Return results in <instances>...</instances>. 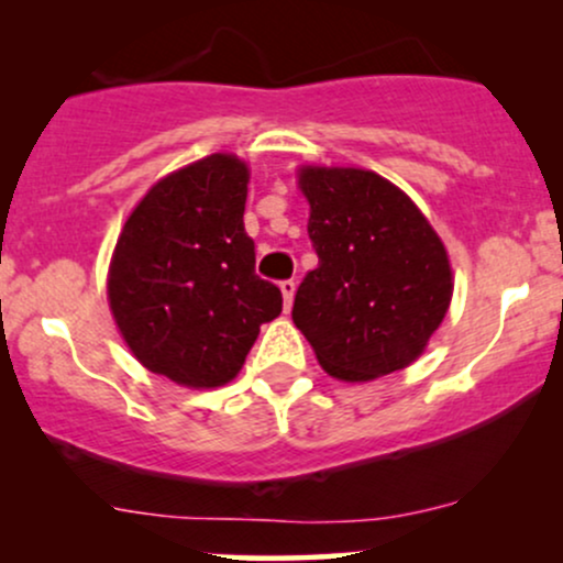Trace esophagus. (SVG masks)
Returning a JSON list of instances; mask_svg holds the SVG:
<instances>
[{
	"mask_svg": "<svg viewBox=\"0 0 563 563\" xmlns=\"http://www.w3.org/2000/svg\"><path fill=\"white\" fill-rule=\"evenodd\" d=\"M280 290H283V301H286V309H290V303H294V294H296V280H283Z\"/></svg>",
	"mask_w": 563,
	"mask_h": 563,
	"instance_id": "1",
	"label": "esophagus"
}]
</instances>
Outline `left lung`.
I'll return each mask as SVG.
<instances>
[{
	"label": "left lung",
	"instance_id": "obj_1",
	"mask_svg": "<svg viewBox=\"0 0 563 563\" xmlns=\"http://www.w3.org/2000/svg\"><path fill=\"white\" fill-rule=\"evenodd\" d=\"M299 185L318 267L296 290V328L333 378L402 371L450 307L442 241L418 206L373 172L307 166Z\"/></svg>",
	"mask_w": 563,
	"mask_h": 563
}]
</instances>
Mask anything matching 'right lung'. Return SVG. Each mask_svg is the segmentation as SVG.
Returning a JSON list of instances; mask_svg holds the SVG:
<instances>
[{
	"instance_id": "obj_1",
	"label": "right lung",
	"mask_w": 563,
	"mask_h": 563,
	"mask_svg": "<svg viewBox=\"0 0 563 563\" xmlns=\"http://www.w3.org/2000/svg\"><path fill=\"white\" fill-rule=\"evenodd\" d=\"M249 169L228 153L147 190L115 243L108 299L147 371L192 389L238 376L262 322L283 312L243 228Z\"/></svg>"
}]
</instances>
